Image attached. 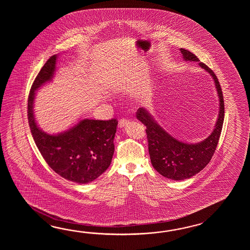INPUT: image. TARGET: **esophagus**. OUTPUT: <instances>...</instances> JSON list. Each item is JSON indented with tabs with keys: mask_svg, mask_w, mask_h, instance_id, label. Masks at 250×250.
I'll use <instances>...</instances> for the list:
<instances>
[{
	"mask_svg": "<svg viewBox=\"0 0 250 250\" xmlns=\"http://www.w3.org/2000/svg\"><path fill=\"white\" fill-rule=\"evenodd\" d=\"M128 123H129V121H128L127 119H126V118H123V119L119 122V127H126L127 124H128Z\"/></svg>",
	"mask_w": 250,
	"mask_h": 250,
	"instance_id": "esophagus-1",
	"label": "esophagus"
}]
</instances>
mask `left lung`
Instances as JSON below:
<instances>
[{
  "label": "left lung",
  "mask_w": 250,
  "mask_h": 250,
  "mask_svg": "<svg viewBox=\"0 0 250 250\" xmlns=\"http://www.w3.org/2000/svg\"><path fill=\"white\" fill-rule=\"evenodd\" d=\"M183 59L189 62H199L197 56L188 50L181 48ZM199 66L206 69L214 80L219 96L217 122L211 135L199 143L187 144L171 137L154 120L145 108H139L137 118L146 127L148 151L152 165L161 175L173 181L191 178L202 170L215 152L221 136L224 120L223 92L217 77L212 69L203 62Z\"/></svg>",
  "instance_id": "left-lung-1"
}]
</instances>
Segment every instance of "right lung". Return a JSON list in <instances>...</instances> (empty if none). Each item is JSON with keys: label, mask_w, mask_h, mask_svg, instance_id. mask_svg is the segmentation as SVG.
I'll list each match as a JSON object with an SVG mask.
<instances>
[{"label": "right lung", "mask_w": 250, "mask_h": 250, "mask_svg": "<svg viewBox=\"0 0 250 250\" xmlns=\"http://www.w3.org/2000/svg\"><path fill=\"white\" fill-rule=\"evenodd\" d=\"M56 61V54L50 57L34 80L27 101L28 123L35 143L48 165L64 179L85 184L95 181L111 165L118 121L84 119L57 135L40 129L34 115L35 95L53 79Z\"/></svg>", "instance_id": "1"}]
</instances>
